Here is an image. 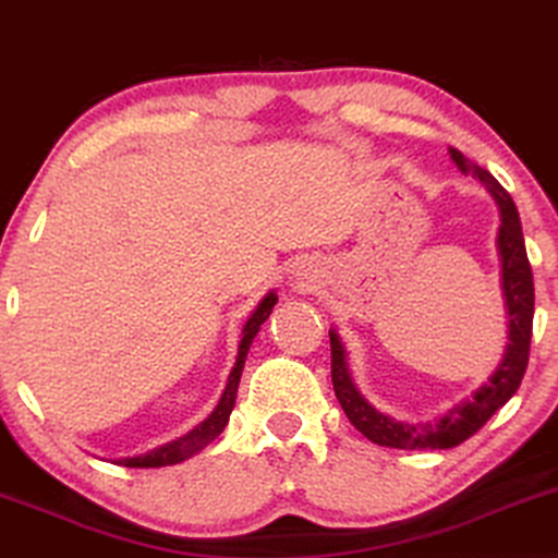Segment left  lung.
I'll return each instance as SVG.
<instances>
[{"mask_svg":"<svg viewBox=\"0 0 558 558\" xmlns=\"http://www.w3.org/2000/svg\"><path fill=\"white\" fill-rule=\"evenodd\" d=\"M451 160L464 175H474L485 183V189L493 193L497 209H500V232H497V252L502 263V299L508 308V347L500 365L493 377L474 392L462 405H454L451 411L436 423H405L396 421L390 415L377 411L373 403H367L365 396L354 388L352 375L347 367V352L341 344L339 333L329 331L331 339V383L337 400L344 408L347 418L352 426L367 436L373 444L390 449H451L470 439L485 423L493 418L495 411L508 403L521 388V380L529 367L531 352V331H533V272L529 255H525L521 217H518L515 204L510 193L487 173L485 168L474 166L462 153L449 147Z\"/></svg>","mask_w":558,"mask_h":558,"instance_id":"left-lung-1","label":"left lung"}]
</instances>
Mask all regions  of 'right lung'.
<instances>
[{
  "instance_id": "1",
  "label": "right lung",
  "mask_w": 558,
  "mask_h": 558,
  "mask_svg": "<svg viewBox=\"0 0 558 558\" xmlns=\"http://www.w3.org/2000/svg\"><path fill=\"white\" fill-rule=\"evenodd\" d=\"M275 303H278V295L267 293L265 299L259 301V306L255 308V314L247 318V324H244L242 341H240V352H236V362H234L232 373H229L227 388H225V392H221L219 403L211 411L209 418H206L204 423H198L196 428L189 430V434L181 436V439L166 444V447H158V449L147 451V454H140V457H124V459H119L117 464H122V466H140V470H147V466L178 464V462H183V459L198 454V451H202L204 447H209V444L217 439L221 430H225L227 421H229V413H232V408H234L236 388H240V377H242L244 360H247L252 339L257 337L259 326L265 324L267 316H270V311H272Z\"/></svg>"
}]
</instances>
